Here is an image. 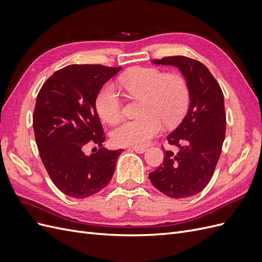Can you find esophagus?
<instances>
[{
	"mask_svg": "<svg viewBox=\"0 0 262 262\" xmlns=\"http://www.w3.org/2000/svg\"><path fill=\"white\" fill-rule=\"evenodd\" d=\"M131 149H132V150H134V152L139 153V154L144 153L145 150H146V148H145V147H140V146H133V147H131Z\"/></svg>",
	"mask_w": 262,
	"mask_h": 262,
	"instance_id": "esophagus-1",
	"label": "esophagus"
}]
</instances>
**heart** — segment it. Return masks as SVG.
I'll return each instance as SVG.
<instances>
[{
  "mask_svg": "<svg viewBox=\"0 0 262 262\" xmlns=\"http://www.w3.org/2000/svg\"><path fill=\"white\" fill-rule=\"evenodd\" d=\"M119 83L133 97L142 98L140 118L126 120L112 131L119 146H145L163 130V122L179 123L190 104V90L179 73H165L157 68L138 67L119 78ZM97 114L108 123H116L123 114L122 101L115 86L106 84L95 100Z\"/></svg>",
  "mask_w": 262,
  "mask_h": 262,
  "instance_id": "1",
  "label": "heart"
}]
</instances>
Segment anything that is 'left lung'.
Here are the masks:
<instances>
[{
    "instance_id": "8db88e82",
    "label": "left lung",
    "mask_w": 262,
    "mask_h": 262,
    "mask_svg": "<svg viewBox=\"0 0 262 262\" xmlns=\"http://www.w3.org/2000/svg\"><path fill=\"white\" fill-rule=\"evenodd\" d=\"M152 62L181 71L190 90V105L184 120L167 137L168 143L179 147V152L165 150L163 164L148 177L164 194L188 198L209 184L219 162L226 130L224 95L200 61L173 55Z\"/></svg>"
}]
</instances>
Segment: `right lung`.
<instances>
[{"label": "right lung", "mask_w": 262, "mask_h": 262, "mask_svg": "<svg viewBox=\"0 0 262 262\" xmlns=\"http://www.w3.org/2000/svg\"><path fill=\"white\" fill-rule=\"evenodd\" d=\"M121 68L71 64L54 72L38 93L33 125L39 154L61 192L84 199L112 180L123 149L101 147L106 139L95 100L102 85ZM87 144L101 148L90 157Z\"/></svg>", "instance_id": "right-lung-1"}]
</instances>
